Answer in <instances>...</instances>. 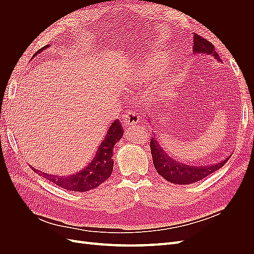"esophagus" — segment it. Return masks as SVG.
Here are the masks:
<instances>
[{
    "label": "esophagus",
    "mask_w": 254,
    "mask_h": 254,
    "mask_svg": "<svg viewBox=\"0 0 254 254\" xmlns=\"http://www.w3.org/2000/svg\"><path fill=\"white\" fill-rule=\"evenodd\" d=\"M123 122H124V124L126 126H131L137 124V123L140 122V117L139 114L135 113L134 111L129 110L124 114V117H123Z\"/></svg>",
    "instance_id": "esophagus-1"
}]
</instances>
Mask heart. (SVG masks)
Masks as SVG:
<instances>
[{"label":"heart","mask_w":254,"mask_h":254,"mask_svg":"<svg viewBox=\"0 0 254 254\" xmlns=\"http://www.w3.org/2000/svg\"><path fill=\"white\" fill-rule=\"evenodd\" d=\"M167 63L168 58L164 54L151 53L147 58L140 61V64H137L131 72L127 73L124 80V84L131 88L139 86L141 82H143L145 79L149 78L151 75L165 68ZM160 74L162 75V73ZM161 78H162V76H161Z\"/></svg>","instance_id":"obj_1"}]
</instances>
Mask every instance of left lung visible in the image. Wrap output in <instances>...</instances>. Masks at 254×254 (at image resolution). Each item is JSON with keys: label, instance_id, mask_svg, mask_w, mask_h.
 I'll use <instances>...</instances> for the list:
<instances>
[{"label": "left lung", "instance_id": "8db88e82", "mask_svg": "<svg viewBox=\"0 0 254 254\" xmlns=\"http://www.w3.org/2000/svg\"><path fill=\"white\" fill-rule=\"evenodd\" d=\"M194 54H204V55L213 56L217 61H221L218 54L215 52L214 45L205 40L204 38L194 34ZM150 150L152 156V162L159 175H161L167 181L175 184H190L197 181H200L205 177L210 176L212 173L218 171L220 167L224 166L230 157L220 161L217 164L204 165V166H193L179 163L178 161L172 159L164 149L161 147L155 137L150 140Z\"/></svg>", "mask_w": 254, "mask_h": 254}]
</instances>
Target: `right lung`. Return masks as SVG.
<instances>
[{
    "instance_id": "1",
    "label": "right lung",
    "mask_w": 254,
    "mask_h": 254,
    "mask_svg": "<svg viewBox=\"0 0 254 254\" xmlns=\"http://www.w3.org/2000/svg\"><path fill=\"white\" fill-rule=\"evenodd\" d=\"M49 47L50 45H45L44 48L38 51L33 57L37 56L38 54ZM123 134H124V130L122 128L121 123L118 120H115L109 127L104 140L97 147L93 159L81 171L67 177H57L44 173L39 175L66 190L88 191L90 190H93L101 186L111 176L114 163L112 159L113 148L118 141L122 139ZM34 171L36 173L39 172L38 170Z\"/></svg>"
}]
</instances>
